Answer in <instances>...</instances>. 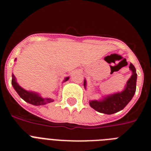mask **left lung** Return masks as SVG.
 Segmentation results:
<instances>
[{
  "mask_svg": "<svg viewBox=\"0 0 151 151\" xmlns=\"http://www.w3.org/2000/svg\"><path fill=\"white\" fill-rule=\"evenodd\" d=\"M129 69L132 72V76L128 80L125 89L122 92H117L104 97L101 101H91L89 104L96 111L105 114H113L124 109L129 101L132 99L136 91L137 73L134 66L130 63ZM84 86L86 88V80L84 81Z\"/></svg>",
  "mask_w": 151,
  "mask_h": 151,
  "instance_id": "1",
  "label": "left lung"
}]
</instances>
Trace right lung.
<instances>
[{
	"label": "right lung",
	"instance_id": "obj_1",
	"mask_svg": "<svg viewBox=\"0 0 151 151\" xmlns=\"http://www.w3.org/2000/svg\"><path fill=\"white\" fill-rule=\"evenodd\" d=\"M69 78V77L65 78L63 82H66ZM12 85H13V87L16 90V91L17 92V94L19 95V97L22 99H23L26 102L29 103L31 104L35 105V106H39V105H45L46 104H48V103L54 101L51 98H43L38 93H35V92L32 91H28L22 88V87H20L18 85V83L16 81L15 76H13V74L12 75Z\"/></svg>",
	"mask_w": 151,
	"mask_h": 151
}]
</instances>
